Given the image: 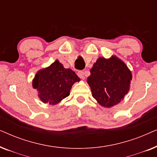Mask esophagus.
Masks as SVG:
<instances>
[{
  "mask_svg": "<svg viewBox=\"0 0 157 157\" xmlns=\"http://www.w3.org/2000/svg\"><path fill=\"white\" fill-rule=\"evenodd\" d=\"M77 75H78V76L81 79H85L86 78L85 72L83 71H79L77 73Z\"/></svg>",
  "mask_w": 157,
  "mask_h": 157,
  "instance_id": "obj_1",
  "label": "esophagus"
}]
</instances>
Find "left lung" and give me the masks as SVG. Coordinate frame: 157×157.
I'll return each instance as SVG.
<instances>
[{
    "instance_id": "left-lung-1",
    "label": "left lung",
    "mask_w": 157,
    "mask_h": 157,
    "mask_svg": "<svg viewBox=\"0 0 157 157\" xmlns=\"http://www.w3.org/2000/svg\"><path fill=\"white\" fill-rule=\"evenodd\" d=\"M90 72L87 82L93 97L102 106L109 108L119 104L129 90L132 73L117 57L98 58Z\"/></svg>"
}]
</instances>
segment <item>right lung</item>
Segmentation results:
<instances>
[{
	"mask_svg": "<svg viewBox=\"0 0 157 157\" xmlns=\"http://www.w3.org/2000/svg\"><path fill=\"white\" fill-rule=\"evenodd\" d=\"M80 81L74 71L65 68L56 60L48 68L40 70L33 81L38 96L44 103L55 105L69 96L73 84Z\"/></svg>",
	"mask_w": 157,
	"mask_h": 157,
	"instance_id": "add662e5",
	"label": "right lung"
}]
</instances>
